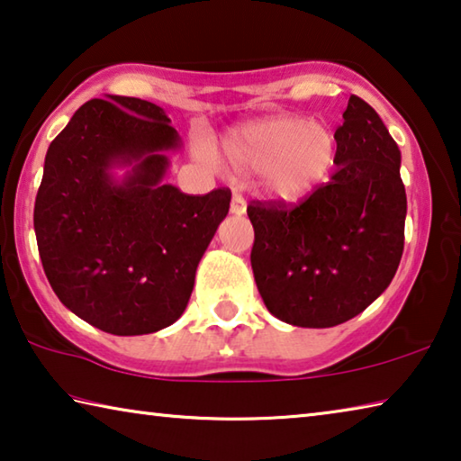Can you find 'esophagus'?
Wrapping results in <instances>:
<instances>
[{
	"instance_id": "obj_1",
	"label": "esophagus",
	"mask_w": 461,
	"mask_h": 461,
	"mask_svg": "<svg viewBox=\"0 0 461 461\" xmlns=\"http://www.w3.org/2000/svg\"><path fill=\"white\" fill-rule=\"evenodd\" d=\"M230 212L233 213V215H244L246 213V201H244V197H241V194H233L231 197V205H230Z\"/></svg>"
}]
</instances>
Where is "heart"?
Segmentation results:
<instances>
[{"instance_id":"1","label":"heart","mask_w":461,"mask_h":461,"mask_svg":"<svg viewBox=\"0 0 461 461\" xmlns=\"http://www.w3.org/2000/svg\"><path fill=\"white\" fill-rule=\"evenodd\" d=\"M221 150L233 175H260L268 197L291 203L307 197L330 175L338 138L325 123L275 115L230 131Z\"/></svg>"}]
</instances>
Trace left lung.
<instances>
[{"label": "left lung", "mask_w": 461, "mask_h": 461, "mask_svg": "<svg viewBox=\"0 0 461 461\" xmlns=\"http://www.w3.org/2000/svg\"><path fill=\"white\" fill-rule=\"evenodd\" d=\"M331 181L296 205L252 201L256 286L272 315L296 327H333L386 291L404 248L407 193L401 150L380 115L352 95Z\"/></svg>", "instance_id": "obj_1"}]
</instances>
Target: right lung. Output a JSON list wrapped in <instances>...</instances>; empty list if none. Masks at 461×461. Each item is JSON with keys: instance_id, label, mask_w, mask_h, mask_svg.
I'll return each instance as SVG.
<instances>
[{"instance_id": "obj_1", "label": "right lung", "mask_w": 461, "mask_h": 461, "mask_svg": "<svg viewBox=\"0 0 461 461\" xmlns=\"http://www.w3.org/2000/svg\"><path fill=\"white\" fill-rule=\"evenodd\" d=\"M77 109L46 152L34 231L62 305L101 331L173 325L230 212L231 191L186 194L162 178L181 146L165 109L109 95ZM129 167L122 182L111 170Z\"/></svg>"}]
</instances>
